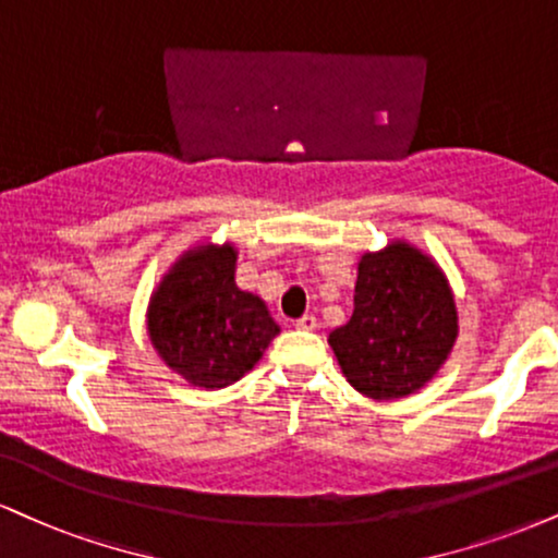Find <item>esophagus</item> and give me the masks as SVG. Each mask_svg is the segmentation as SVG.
I'll return each instance as SVG.
<instances>
[{
  "mask_svg": "<svg viewBox=\"0 0 558 558\" xmlns=\"http://www.w3.org/2000/svg\"><path fill=\"white\" fill-rule=\"evenodd\" d=\"M296 330H317V317L312 314H304V317L296 319Z\"/></svg>",
  "mask_w": 558,
  "mask_h": 558,
  "instance_id": "esophagus-1",
  "label": "esophagus"
}]
</instances>
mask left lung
<instances>
[{"label":"left lung","instance_id":"obj_1","mask_svg":"<svg viewBox=\"0 0 558 558\" xmlns=\"http://www.w3.org/2000/svg\"><path fill=\"white\" fill-rule=\"evenodd\" d=\"M458 312L445 275L408 244L364 254L353 317L330 332L348 381L374 400L405 398L445 364Z\"/></svg>","mask_w":558,"mask_h":558}]
</instances>
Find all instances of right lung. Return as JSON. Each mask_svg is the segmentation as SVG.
Masks as SVG:
<instances>
[{
	"label": "right lung",
	"instance_id": "right-lung-1",
	"mask_svg": "<svg viewBox=\"0 0 558 558\" xmlns=\"http://www.w3.org/2000/svg\"><path fill=\"white\" fill-rule=\"evenodd\" d=\"M233 246H199L153 293L147 330L163 361L192 385L220 389L257 364L278 335L262 299L233 280Z\"/></svg>",
	"mask_w": 558,
	"mask_h": 558
}]
</instances>
